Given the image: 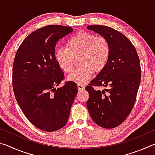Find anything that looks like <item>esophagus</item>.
Instances as JSON below:
<instances>
[{
    "instance_id": "1",
    "label": "esophagus",
    "mask_w": 155,
    "mask_h": 155,
    "mask_svg": "<svg viewBox=\"0 0 155 155\" xmlns=\"http://www.w3.org/2000/svg\"><path fill=\"white\" fill-rule=\"evenodd\" d=\"M77 87H78V91H83V90H85V86L82 85V84H80V83H78L77 85Z\"/></svg>"
}]
</instances>
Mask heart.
I'll return each instance as SVG.
<instances>
[{
	"mask_svg": "<svg viewBox=\"0 0 155 155\" xmlns=\"http://www.w3.org/2000/svg\"><path fill=\"white\" fill-rule=\"evenodd\" d=\"M111 48L106 38L87 31H81L66 44V48L57 49L54 59L59 67L67 73L74 70L76 59L80 67L68 77L70 81L83 83L91 77L93 72H101L108 64Z\"/></svg>",
	"mask_w": 155,
	"mask_h": 155,
	"instance_id": "obj_1",
	"label": "heart"
}]
</instances>
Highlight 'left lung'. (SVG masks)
Wrapping results in <instances>:
<instances>
[{
  "instance_id": "8db88e82",
  "label": "left lung",
  "mask_w": 155,
  "mask_h": 155,
  "mask_svg": "<svg viewBox=\"0 0 155 155\" xmlns=\"http://www.w3.org/2000/svg\"><path fill=\"white\" fill-rule=\"evenodd\" d=\"M109 40L111 55L103 71L86 86L87 107L94 122L101 127L113 128L121 124L135 103L141 81V65L137 51L122 33L109 27L89 25ZM104 87L101 92L94 87Z\"/></svg>"
}]
</instances>
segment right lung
I'll use <instances>...</instances> for the list:
<instances>
[{
	"label": "right lung",
	"mask_w": 155,
	"mask_h": 155,
	"mask_svg": "<svg viewBox=\"0 0 155 155\" xmlns=\"http://www.w3.org/2000/svg\"><path fill=\"white\" fill-rule=\"evenodd\" d=\"M73 28L48 25L29 34L18 48L12 69L15 98L23 114L39 129L52 132L66 124L78 92L73 81L64 74L54 59L55 46Z\"/></svg>",
	"instance_id": "right-lung-1"
}]
</instances>
